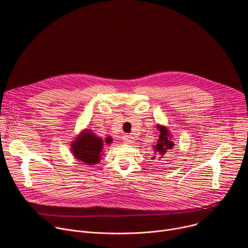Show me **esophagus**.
Masks as SVG:
<instances>
[{
	"label": "esophagus",
	"mask_w": 248,
	"mask_h": 248,
	"mask_svg": "<svg viewBox=\"0 0 248 248\" xmlns=\"http://www.w3.org/2000/svg\"><path fill=\"white\" fill-rule=\"evenodd\" d=\"M123 140H124V142L126 143V144H132V143H134V141H135L134 137L131 136V135H124L123 137Z\"/></svg>",
	"instance_id": "esophagus-1"
}]
</instances>
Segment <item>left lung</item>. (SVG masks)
<instances>
[{"label": "left lung", "instance_id": "left-lung-1", "mask_svg": "<svg viewBox=\"0 0 248 248\" xmlns=\"http://www.w3.org/2000/svg\"><path fill=\"white\" fill-rule=\"evenodd\" d=\"M160 130V136L157 141V144L154 147V156L151 159H165L168 158V156L170 154V152L173 150V142L171 140V134L167 129L166 126L158 125L157 126ZM166 161V160H163Z\"/></svg>", "mask_w": 248, "mask_h": 248}]
</instances>
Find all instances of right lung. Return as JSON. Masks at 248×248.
I'll return each instance as SVG.
<instances>
[{
	"label": "right lung",
	"instance_id": "obj_1",
	"mask_svg": "<svg viewBox=\"0 0 248 248\" xmlns=\"http://www.w3.org/2000/svg\"><path fill=\"white\" fill-rule=\"evenodd\" d=\"M111 142V137H107L104 141L95 133L86 129L72 142V152L77 160L87 165H95L101 160L104 143L109 144Z\"/></svg>",
	"mask_w": 248,
	"mask_h": 248
}]
</instances>
